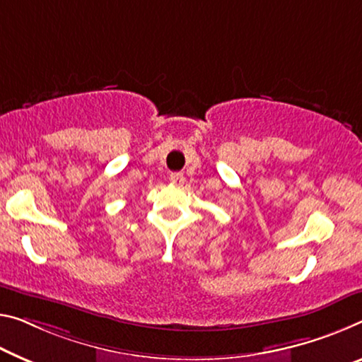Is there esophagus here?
<instances>
[{
	"label": "esophagus",
	"mask_w": 362,
	"mask_h": 362,
	"mask_svg": "<svg viewBox=\"0 0 362 362\" xmlns=\"http://www.w3.org/2000/svg\"><path fill=\"white\" fill-rule=\"evenodd\" d=\"M185 181H186V177L182 176L181 173H171L170 175V182H171V185L182 186V185H185Z\"/></svg>",
	"instance_id": "1"
}]
</instances>
